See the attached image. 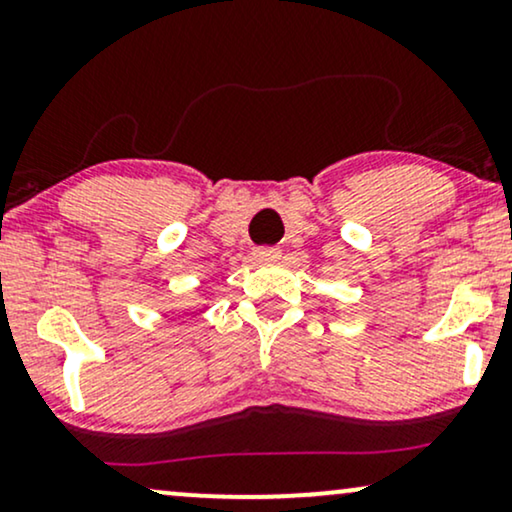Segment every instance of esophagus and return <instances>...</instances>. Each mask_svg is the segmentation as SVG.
Wrapping results in <instances>:
<instances>
[{
  "label": "esophagus",
  "mask_w": 512,
  "mask_h": 512,
  "mask_svg": "<svg viewBox=\"0 0 512 512\" xmlns=\"http://www.w3.org/2000/svg\"><path fill=\"white\" fill-rule=\"evenodd\" d=\"M280 256H282V249H277V247H261L254 251V258L258 263H272V261H277Z\"/></svg>",
  "instance_id": "obj_1"
}]
</instances>
